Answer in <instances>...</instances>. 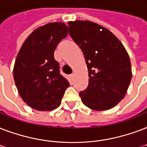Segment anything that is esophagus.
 I'll list each match as a JSON object with an SVG mask.
<instances>
[{
  "instance_id": "obj_1",
  "label": "esophagus",
  "mask_w": 147,
  "mask_h": 147,
  "mask_svg": "<svg viewBox=\"0 0 147 147\" xmlns=\"http://www.w3.org/2000/svg\"><path fill=\"white\" fill-rule=\"evenodd\" d=\"M70 77H71V78H74V74H72L70 75Z\"/></svg>"
}]
</instances>
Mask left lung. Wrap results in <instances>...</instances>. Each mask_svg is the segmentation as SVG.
Wrapping results in <instances>:
<instances>
[{"instance_id": "1", "label": "left lung", "mask_w": 147, "mask_h": 147, "mask_svg": "<svg viewBox=\"0 0 147 147\" xmlns=\"http://www.w3.org/2000/svg\"><path fill=\"white\" fill-rule=\"evenodd\" d=\"M70 37L84 53L89 84L80 92L84 105L107 110L120 103L132 78L131 63L124 46L106 27L89 20L69 21Z\"/></svg>"}]
</instances>
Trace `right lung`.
<instances>
[{"mask_svg":"<svg viewBox=\"0 0 147 147\" xmlns=\"http://www.w3.org/2000/svg\"><path fill=\"white\" fill-rule=\"evenodd\" d=\"M68 34L62 22L49 23L35 29L25 40L16 58L13 74L18 91L27 105L39 111H51L61 105L70 86L60 74L53 53Z\"/></svg>","mask_w":147,"mask_h":147,"instance_id":"right-lung-1","label":"right lung"}]
</instances>
